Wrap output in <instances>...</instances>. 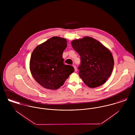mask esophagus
Returning <instances> with one entry per match:
<instances>
[{"mask_svg":"<svg viewBox=\"0 0 135 135\" xmlns=\"http://www.w3.org/2000/svg\"><path fill=\"white\" fill-rule=\"evenodd\" d=\"M73 67H74V70H75V72H76L77 71V68H76V65H73Z\"/></svg>","mask_w":135,"mask_h":135,"instance_id":"esophagus-1","label":"esophagus"}]
</instances>
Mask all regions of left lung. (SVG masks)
I'll return each instance as SVG.
<instances>
[{
    "label": "left lung",
    "instance_id": "8db88e82",
    "mask_svg": "<svg viewBox=\"0 0 135 135\" xmlns=\"http://www.w3.org/2000/svg\"><path fill=\"white\" fill-rule=\"evenodd\" d=\"M73 48L80 57L79 75L90 88L103 85L110 76L114 59L110 51L99 41L90 37L74 40Z\"/></svg>",
    "mask_w": 135,
    "mask_h": 135
}]
</instances>
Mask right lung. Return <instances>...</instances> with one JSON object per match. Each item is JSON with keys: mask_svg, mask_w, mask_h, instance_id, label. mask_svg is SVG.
<instances>
[{"mask_svg": "<svg viewBox=\"0 0 135 135\" xmlns=\"http://www.w3.org/2000/svg\"><path fill=\"white\" fill-rule=\"evenodd\" d=\"M66 39L52 37L37 46L30 59V70L35 80L44 88L57 89L74 71L72 65L64 64L62 55Z\"/></svg>", "mask_w": 135, "mask_h": 135, "instance_id": "obj_1", "label": "right lung"}]
</instances>
